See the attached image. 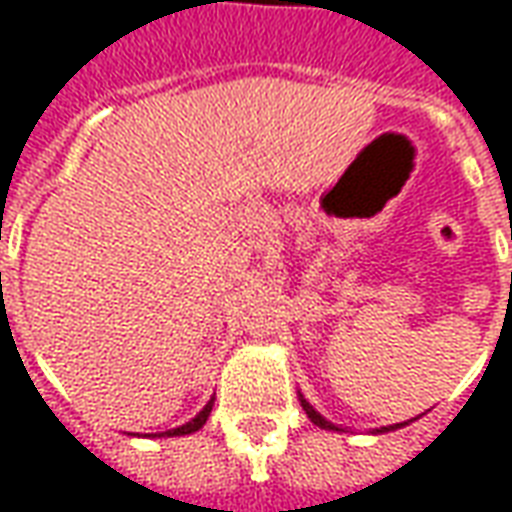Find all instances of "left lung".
Listing matches in <instances>:
<instances>
[{
    "instance_id": "left-lung-1",
    "label": "left lung",
    "mask_w": 512,
    "mask_h": 512,
    "mask_svg": "<svg viewBox=\"0 0 512 512\" xmlns=\"http://www.w3.org/2000/svg\"><path fill=\"white\" fill-rule=\"evenodd\" d=\"M299 400H301V408L307 411V417H310L312 422L318 425V428H323V430H343V428H337V425H332V422H329V419H326V417H321V414H318V411H315V408H312L310 403L304 400V395H301V392H299ZM408 422H411V419H408ZM408 422H397V425H389V428H378V430H373V433H386V430H397V428H403V425H408Z\"/></svg>"
}]
</instances>
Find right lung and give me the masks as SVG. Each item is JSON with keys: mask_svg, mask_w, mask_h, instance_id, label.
<instances>
[{"mask_svg": "<svg viewBox=\"0 0 512 512\" xmlns=\"http://www.w3.org/2000/svg\"><path fill=\"white\" fill-rule=\"evenodd\" d=\"M211 408H213V397L208 400V406L202 408L197 417L189 419L186 425H180V428H172V430H164V433H158V436H189V433H194V430H200L202 425H205V419L211 417Z\"/></svg>", "mask_w": 512, "mask_h": 512, "instance_id": "right-lung-1", "label": "right lung"}]
</instances>
